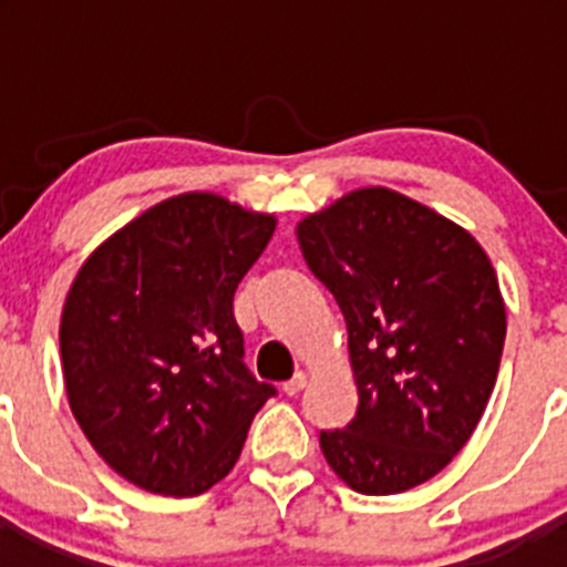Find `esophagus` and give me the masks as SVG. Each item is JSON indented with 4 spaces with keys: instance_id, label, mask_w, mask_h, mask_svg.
Wrapping results in <instances>:
<instances>
[{
    "instance_id": "obj_1",
    "label": "esophagus",
    "mask_w": 567,
    "mask_h": 567,
    "mask_svg": "<svg viewBox=\"0 0 567 567\" xmlns=\"http://www.w3.org/2000/svg\"><path fill=\"white\" fill-rule=\"evenodd\" d=\"M303 385H307V374L298 372L292 380H287V383H284V394H289V398H295V394H298L300 389H303Z\"/></svg>"
}]
</instances>
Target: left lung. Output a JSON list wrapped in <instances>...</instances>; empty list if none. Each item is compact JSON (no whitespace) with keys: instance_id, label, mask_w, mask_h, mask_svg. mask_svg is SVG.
Wrapping results in <instances>:
<instances>
[{"instance_id":"obj_1","label":"left lung","mask_w":567,"mask_h":567,"mask_svg":"<svg viewBox=\"0 0 567 567\" xmlns=\"http://www.w3.org/2000/svg\"><path fill=\"white\" fill-rule=\"evenodd\" d=\"M298 240L343 312L358 383V414L320 432V452L360 494L432 480L468 443L497 380L505 303L488 255L383 187L309 215Z\"/></svg>"}]
</instances>
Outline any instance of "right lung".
I'll return each instance as SVG.
<instances>
[{"instance_id": "add662e5", "label": "right lung", "mask_w": 567, "mask_h": 567, "mask_svg": "<svg viewBox=\"0 0 567 567\" xmlns=\"http://www.w3.org/2000/svg\"><path fill=\"white\" fill-rule=\"evenodd\" d=\"M272 233V215L189 193L138 215L79 269L59 327L70 409L104 463L138 488H213L278 394L244 363L233 315Z\"/></svg>"}]
</instances>
